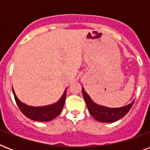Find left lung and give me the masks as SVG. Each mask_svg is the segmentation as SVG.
<instances>
[{"label":"left lung","mask_w":150,"mask_h":150,"mask_svg":"<svg viewBox=\"0 0 150 150\" xmlns=\"http://www.w3.org/2000/svg\"><path fill=\"white\" fill-rule=\"evenodd\" d=\"M82 94L89 113L96 121L100 122H114L119 119L122 118L130 110L134 103L133 101L130 104L126 105L124 107H118V108H110L95 103L91 100L90 96L86 93L84 88H82Z\"/></svg>","instance_id":"8db88e82"}]
</instances>
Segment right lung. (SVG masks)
<instances>
[{
	"mask_svg": "<svg viewBox=\"0 0 150 150\" xmlns=\"http://www.w3.org/2000/svg\"><path fill=\"white\" fill-rule=\"evenodd\" d=\"M12 92L18 107L25 116L36 121H50L55 118L57 116H58L63 109L66 100L67 89L64 92V94L57 102L43 107H32L25 104L18 99L13 88Z\"/></svg>",
	"mask_w": 150,
	"mask_h": 150,
	"instance_id": "right-lung-1",
	"label": "right lung"
}]
</instances>
